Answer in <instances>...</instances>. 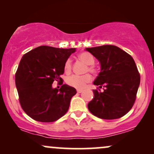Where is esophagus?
I'll use <instances>...</instances> for the list:
<instances>
[{
    "label": "esophagus",
    "mask_w": 154,
    "mask_h": 154,
    "mask_svg": "<svg viewBox=\"0 0 154 154\" xmlns=\"http://www.w3.org/2000/svg\"><path fill=\"white\" fill-rule=\"evenodd\" d=\"M77 91V93H82V90L78 89Z\"/></svg>",
    "instance_id": "obj_1"
}]
</instances>
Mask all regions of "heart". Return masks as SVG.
<instances>
[{
	"mask_svg": "<svg viewBox=\"0 0 154 154\" xmlns=\"http://www.w3.org/2000/svg\"><path fill=\"white\" fill-rule=\"evenodd\" d=\"M79 60L85 63L88 65V67L86 69V72H90L92 73H95L97 71L94 64L95 58L91 54L88 52H82L78 55ZM72 66V62L71 59H68L64 63V70L66 73L71 72ZM92 80V77L90 74H86L84 75H73L67 77L66 83L71 87H73L77 89H83L86 86L88 83Z\"/></svg>",
	"mask_w": 154,
	"mask_h": 154,
	"instance_id": "1",
	"label": "heart"
}]
</instances>
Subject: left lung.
Returning a JSON list of instances; mask_svg holds the SVG:
<instances>
[{
  "mask_svg": "<svg viewBox=\"0 0 154 154\" xmlns=\"http://www.w3.org/2000/svg\"><path fill=\"white\" fill-rule=\"evenodd\" d=\"M85 50L100 63L101 69L93 84L104 88L103 92L93 90L94 98L88 103V109L100 119L122 117L133 106L140 82L135 61L115 45L87 48Z\"/></svg>",
  "mask_w": 154,
  "mask_h": 154,
  "instance_id": "8db88e82",
  "label": "left lung"
}]
</instances>
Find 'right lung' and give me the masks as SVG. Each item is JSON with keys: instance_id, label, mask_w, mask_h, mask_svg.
<instances>
[{"instance_id": "obj_1", "label": "right lung", "mask_w": 154, "mask_h": 154, "mask_svg": "<svg viewBox=\"0 0 154 154\" xmlns=\"http://www.w3.org/2000/svg\"><path fill=\"white\" fill-rule=\"evenodd\" d=\"M75 51L42 45L22 56L15 82L21 106L32 119L52 122L67 112L76 89L64 84L59 90L52 84L62 82L60 76L64 72V63Z\"/></svg>"}]
</instances>
